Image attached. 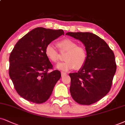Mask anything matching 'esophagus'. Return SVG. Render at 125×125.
I'll return each instance as SVG.
<instances>
[{
	"mask_svg": "<svg viewBox=\"0 0 125 125\" xmlns=\"http://www.w3.org/2000/svg\"><path fill=\"white\" fill-rule=\"evenodd\" d=\"M67 75V73H65V72H61V76H65V75Z\"/></svg>",
	"mask_w": 125,
	"mask_h": 125,
	"instance_id": "esophagus-1",
	"label": "esophagus"
}]
</instances>
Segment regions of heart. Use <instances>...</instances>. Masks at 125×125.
I'll return each mask as SVG.
<instances>
[{
  "label": "heart",
  "mask_w": 125,
  "mask_h": 125,
  "mask_svg": "<svg viewBox=\"0 0 125 125\" xmlns=\"http://www.w3.org/2000/svg\"><path fill=\"white\" fill-rule=\"evenodd\" d=\"M57 45L60 52H67L64 58L65 61L57 65L58 70L67 71L75 68L79 70L86 64L87 58V51L82 46H78L76 42L70 39H64L58 42ZM44 53L52 62H58L59 53L53 44L49 43L46 46Z\"/></svg>",
  "instance_id": "heart-1"
}]
</instances>
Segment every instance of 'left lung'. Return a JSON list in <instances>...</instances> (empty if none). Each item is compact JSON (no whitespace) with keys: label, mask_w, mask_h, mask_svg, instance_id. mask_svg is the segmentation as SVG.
Wrapping results in <instances>:
<instances>
[{"label":"left lung","mask_w":125,"mask_h":125,"mask_svg":"<svg viewBox=\"0 0 125 125\" xmlns=\"http://www.w3.org/2000/svg\"><path fill=\"white\" fill-rule=\"evenodd\" d=\"M85 46L87 58L78 72L70 73L72 98L82 105H90L110 92L116 70L113 51L104 40L90 32H68Z\"/></svg>","instance_id":"1"}]
</instances>
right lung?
<instances>
[{
	"label": "right lung",
	"mask_w": 125,
	"mask_h": 125,
	"mask_svg": "<svg viewBox=\"0 0 125 125\" xmlns=\"http://www.w3.org/2000/svg\"><path fill=\"white\" fill-rule=\"evenodd\" d=\"M62 35V30L36 28L21 38L11 52L9 75L15 90L24 99L42 104L50 97L61 75L59 71L53 70L44 50Z\"/></svg>",
	"instance_id": "1"
}]
</instances>
